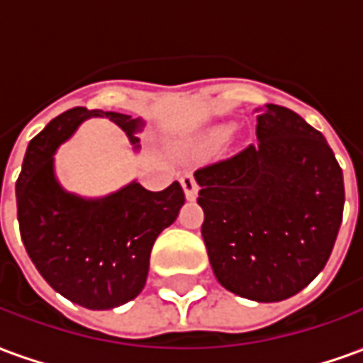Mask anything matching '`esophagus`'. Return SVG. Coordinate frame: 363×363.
<instances>
[{
	"label": "esophagus",
	"instance_id": "esophagus-1",
	"mask_svg": "<svg viewBox=\"0 0 363 363\" xmlns=\"http://www.w3.org/2000/svg\"><path fill=\"white\" fill-rule=\"evenodd\" d=\"M181 184H182V190H184V194L189 200H194L198 196V182L194 179V174L192 173H186L181 177Z\"/></svg>",
	"mask_w": 363,
	"mask_h": 363
}]
</instances>
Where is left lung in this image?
<instances>
[{"mask_svg": "<svg viewBox=\"0 0 363 363\" xmlns=\"http://www.w3.org/2000/svg\"><path fill=\"white\" fill-rule=\"evenodd\" d=\"M257 138L194 177L216 278L270 303L296 296L327 264L342 223L344 179L325 135L286 106L267 104Z\"/></svg>", "mask_w": 363, "mask_h": 363, "instance_id": "1", "label": "left lung"}]
</instances>
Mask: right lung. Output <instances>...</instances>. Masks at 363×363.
<instances>
[{
  "label": "right lung",
  "mask_w": 363,
  "mask_h": 363,
  "mask_svg": "<svg viewBox=\"0 0 363 363\" xmlns=\"http://www.w3.org/2000/svg\"><path fill=\"white\" fill-rule=\"evenodd\" d=\"M89 116L111 118L138 142L142 120L122 112L75 106L56 116L28 143L15 184L17 220L28 257L52 288L87 309H112L143 289L153 243L177 220L184 192L177 181L159 192L132 182L101 200L64 192L52 153Z\"/></svg>",
  "instance_id": "right-lung-1"
}]
</instances>
